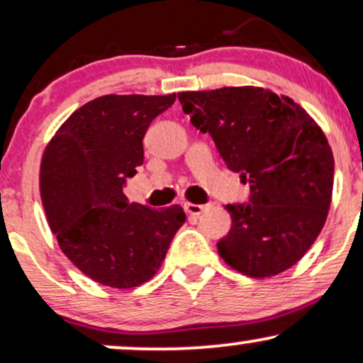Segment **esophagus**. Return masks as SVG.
Returning <instances> with one entry per match:
<instances>
[{"mask_svg":"<svg viewBox=\"0 0 363 363\" xmlns=\"http://www.w3.org/2000/svg\"><path fill=\"white\" fill-rule=\"evenodd\" d=\"M205 210V205H199V203H185V212L190 213V216H200Z\"/></svg>","mask_w":363,"mask_h":363,"instance_id":"1","label":"esophagus"}]
</instances>
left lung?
Here are the masks:
<instances>
[{
  "label": "left lung",
  "instance_id": "left-lung-1",
  "mask_svg": "<svg viewBox=\"0 0 363 363\" xmlns=\"http://www.w3.org/2000/svg\"><path fill=\"white\" fill-rule=\"evenodd\" d=\"M191 124L208 133L227 168L250 185V203L225 205L218 240L232 269L266 279L294 266L328 217L335 160L323 129L288 96L242 86L178 94Z\"/></svg>",
  "mask_w": 363,
  "mask_h": 363
}]
</instances>
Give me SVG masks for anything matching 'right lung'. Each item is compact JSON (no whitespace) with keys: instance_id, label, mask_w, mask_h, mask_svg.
I'll return each instance as SVG.
<instances>
[{"instance_id":"1","label":"right lung","mask_w":363,"mask_h":363,"mask_svg":"<svg viewBox=\"0 0 363 363\" xmlns=\"http://www.w3.org/2000/svg\"><path fill=\"white\" fill-rule=\"evenodd\" d=\"M177 94H107L79 107L48 141L40 196L58 247L96 283L136 288L160 271L185 223L180 205L129 203L124 183L145 161L143 138Z\"/></svg>"}]
</instances>
